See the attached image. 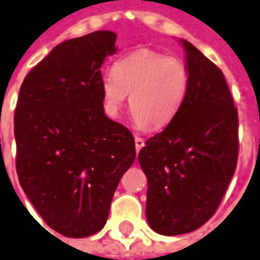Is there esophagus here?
Instances as JSON below:
<instances>
[{
	"label": "esophagus",
	"mask_w": 260,
	"mask_h": 260,
	"mask_svg": "<svg viewBox=\"0 0 260 260\" xmlns=\"http://www.w3.org/2000/svg\"><path fill=\"white\" fill-rule=\"evenodd\" d=\"M143 146H144V139L136 136V138H135V148H136V152L140 151V148L143 147Z\"/></svg>",
	"instance_id": "esophagus-1"
}]
</instances>
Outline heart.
Listing matches in <instances>:
<instances>
[{"label":"heart","instance_id":"1","mask_svg":"<svg viewBox=\"0 0 260 260\" xmlns=\"http://www.w3.org/2000/svg\"><path fill=\"white\" fill-rule=\"evenodd\" d=\"M188 88L189 71L183 59L150 49L117 59L112 73L104 75L99 83L105 112L112 118L120 116L131 94L135 124L140 129L150 124L162 128L173 121Z\"/></svg>","mask_w":260,"mask_h":260}]
</instances>
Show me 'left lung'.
<instances>
[{
	"label": "left lung",
	"mask_w": 260,
	"mask_h": 260,
	"mask_svg": "<svg viewBox=\"0 0 260 260\" xmlns=\"http://www.w3.org/2000/svg\"><path fill=\"white\" fill-rule=\"evenodd\" d=\"M180 43L189 71L187 98L138 156L148 183V225L164 236L193 232L213 217L239 155L237 109L223 73L192 43Z\"/></svg>",
	"instance_id": "obj_1"
}]
</instances>
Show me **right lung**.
Instances as JSON below:
<instances>
[{
  "instance_id": "add662e5",
  "label": "right lung",
  "mask_w": 260,
  "mask_h": 260,
  "mask_svg": "<svg viewBox=\"0 0 260 260\" xmlns=\"http://www.w3.org/2000/svg\"><path fill=\"white\" fill-rule=\"evenodd\" d=\"M116 34L59 43L25 76L15 112L20 185L45 222L67 237L101 231L122 174L136 158L128 128L106 117L101 67Z\"/></svg>"
}]
</instances>
